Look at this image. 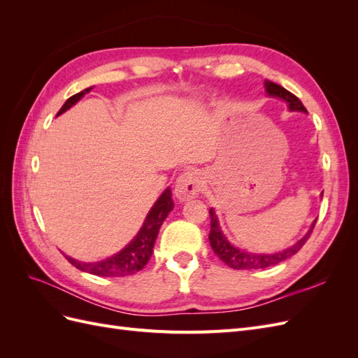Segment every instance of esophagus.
<instances>
[{
    "label": "esophagus",
    "mask_w": 358,
    "mask_h": 358,
    "mask_svg": "<svg viewBox=\"0 0 358 358\" xmlns=\"http://www.w3.org/2000/svg\"><path fill=\"white\" fill-rule=\"evenodd\" d=\"M200 188H201V180H200L199 173L196 170H187L178 176L176 185H175V194L179 200L187 201L197 197Z\"/></svg>",
    "instance_id": "1"
}]
</instances>
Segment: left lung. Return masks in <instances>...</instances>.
<instances>
[{
  "label": "left lung",
  "instance_id": "obj_1",
  "mask_svg": "<svg viewBox=\"0 0 358 358\" xmlns=\"http://www.w3.org/2000/svg\"><path fill=\"white\" fill-rule=\"evenodd\" d=\"M264 90L268 96H275V99L285 101L288 104L289 112L308 113L305 106L301 104V101L297 99V96L294 94H291L289 91H287L285 88H282V86H279L270 80H266ZM321 197H322V194H321ZM209 213H210L209 242H210L213 252L220 257L222 263H225L227 266L231 268H236V270L266 268V267L285 262V259H288L289 257L297 254L303 248V245L308 242L313 227H315V222H317V220L313 221L312 225L309 227V230L306 231V234L303 236L301 239H299L296 243H292L291 246L284 249V251L273 252V254H258V252H249V251H246V249H241V248L234 246L229 239H227V236L221 230L218 216H216L213 208H210Z\"/></svg>",
  "mask_w": 358,
  "mask_h": 358
}]
</instances>
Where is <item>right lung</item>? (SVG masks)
<instances>
[{"label": "right lung", "instance_id": "right-lung-1", "mask_svg": "<svg viewBox=\"0 0 358 358\" xmlns=\"http://www.w3.org/2000/svg\"><path fill=\"white\" fill-rule=\"evenodd\" d=\"M92 88L94 86H90V88H86L76 95L70 96V99L61 107L58 115L67 112L70 107H73L82 99V96H85V94H90ZM173 206H175V203H173V199H171V189L166 188L158 197V200L154 203L152 208H150V210L148 212L142 229H140L138 233L134 236V239L125 248H122L117 254L109 258H104V259H100V262H94V263H83L69 255H64V257H66L76 268L82 270V272L96 275V276L117 278V276L134 275L148 264L150 255L154 252V245L157 241L158 231L161 229L162 222H164V220L167 218V215L173 210Z\"/></svg>", "mask_w": 358, "mask_h": 358}]
</instances>
